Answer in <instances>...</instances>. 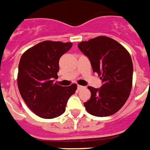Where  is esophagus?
<instances>
[{
  "label": "esophagus",
  "mask_w": 150,
  "mask_h": 150,
  "mask_svg": "<svg viewBox=\"0 0 150 150\" xmlns=\"http://www.w3.org/2000/svg\"><path fill=\"white\" fill-rule=\"evenodd\" d=\"M83 86H81V85H77V90H79V91H80V90L83 89Z\"/></svg>",
  "instance_id": "obj_1"
}]
</instances>
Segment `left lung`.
Segmentation results:
<instances>
[{"instance_id": "8db88e82", "label": "left lung", "mask_w": 150, "mask_h": 150, "mask_svg": "<svg viewBox=\"0 0 150 150\" xmlns=\"http://www.w3.org/2000/svg\"><path fill=\"white\" fill-rule=\"evenodd\" d=\"M78 48L89 59L93 72L100 76L102 82L99 88L87 87L91 96L83 105L97 117L116 113L126 102L132 89L133 65L129 52L105 36L81 42Z\"/></svg>"}]
</instances>
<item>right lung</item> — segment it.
<instances>
[{
    "label": "right lung",
    "mask_w": 150,
    "mask_h": 150,
    "mask_svg": "<svg viewBox=\"0 0 150 150\" xmlns=\"http://www.w3.org/2000/svg\"><path fill=\"white\" fill-rule=\"evenodd\" d=\"M71 42L44 41L30 48L21 56L18 65V86L21 98L35 115L54 118L64 113L76 84L63 87L54 83L59 61L72 47Z\"/></svg>",
    "instance_id": "right-lung-1"
}]
</instances>
